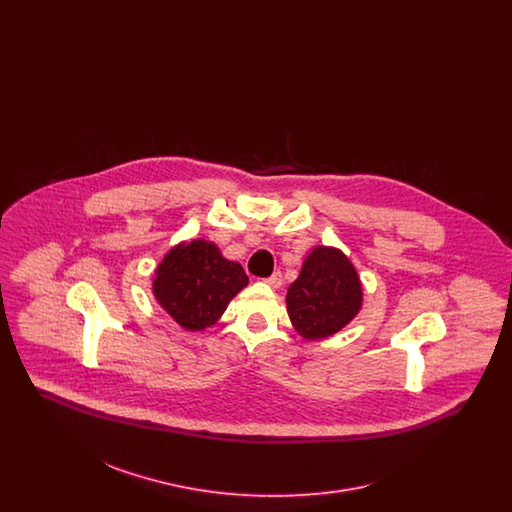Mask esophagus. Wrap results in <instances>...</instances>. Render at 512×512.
<instances>
[{
	"instance_id": "obj_1",
	"label": "esophagus",
	"mask_w": 512,
	"mask_h": 512,
	"mask_svg": "<svg viewBox=\"0 0 512 512\" xmlns=\"http://www.w3.org/2000/svg\"><path fill=\"white\" fill-rule=\"evenodd\" d=\"M265 282H267L270 288H274V290H276V288H280V286H282V274H280V272H274L272 276L265 278Z\"/></svg>"
}]
</instances>
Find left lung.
Listing matches in <instances>:
<instances>
[{"label": "left lung", "instance_id": "8db88e82", "mask_svg": "<svg viewBox=\"0 0 512 512\" xmlns=\"http://www.w3.org/2000/svg\"><path fill=\"white\" fill-rule=\"evenodd\" d=\"M286 305L293 328L305 340H322L357 317L363 305V284L340 249L317 245L288 288Z\"/></svg>", "mask_w": 512, "mask_h": 512}]
</instances>
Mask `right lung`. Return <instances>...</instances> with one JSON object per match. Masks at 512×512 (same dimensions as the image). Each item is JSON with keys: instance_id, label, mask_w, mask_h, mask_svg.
Masks as SVG:
<instances>
[{"instance_id": "obj_1", "label": "right lung", "mask_w": 512, "mask_h": 512, "mask_svg": "<svg viewBox=\"0 0 512 512\" xmlns=\"http://www.w3.org/2000/svg\"><path fill=\"white\" fill-rule=\"evenodd\" d=\"M249 278L236 261L222 257L213 242L174 245L153 278L157 303L186 330L213 326Z\"/></svg>"}]
</instances>
